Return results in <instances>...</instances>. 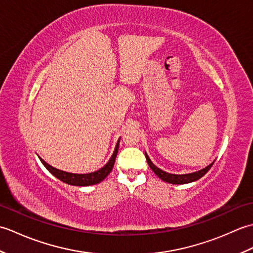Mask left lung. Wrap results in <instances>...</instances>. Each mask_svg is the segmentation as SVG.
<instances>
[{
    "mask_svg": "<svg viewBox=\"0 0 253 253\" xmlns=\"http://www.w3.org/2000/svg\"><path fill=\"white\" fill-rule=\"evenodd\" d=\"M144 155H146V159H147V162L150 166V169H151L155 175H157L159 178L162 179L165 182H169V184H173V185H181V184H189V182L192 181H196L198 179H200L202 176L206 175L209 169H211V166L213 165V163H211L210 165H208L207 168H204L200 170L195 171V173H190V174H182V175H178V174H170L168 173V171L162 170L161 169L157 168L153 163L152 161L150 160L149 155L147 154V152H144Z\"/></svg>",
    "mask_w": 253,
    "mask_h": 253,
    "instance_id": "obj_1",
    "label": "left lung"
}]
</instances>
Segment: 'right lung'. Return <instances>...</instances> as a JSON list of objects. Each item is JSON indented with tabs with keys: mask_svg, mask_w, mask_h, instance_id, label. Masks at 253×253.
I'll list each match as a JSON object with an SVG mask.
<instances>
[{
	"mask_svg": "<svg viewBox=\"0 0 253 253\" xmlns=\"http://www.w3.org/2000/svg\"><path fill=\"white\" fill-rule=\"evenodd\" d=\"M120 139H118V141L115 146L114 152H113L111 159L109 160V162H107L103 166V168H101L99 170L92 171V173H88V174L67 173V171H64V170L53 168V166L47 164L45 161L42 160L40 157H39V159L41 161V163L44 165V168L49 170L53 176H55L56 178L62 180L63 182H65V184L72 185V186H79V187L95 185V184H99V182H101L102 180H104L106 178V176L112 171L113 168H114L115 159H116L117 151H118V146H120Z\"/></svg>",
	"mask_w": 253,
	"mask_h": 253,
	"instance_id": "right-lung-1",
	"label": "right lung"
}]
</instances>
